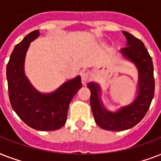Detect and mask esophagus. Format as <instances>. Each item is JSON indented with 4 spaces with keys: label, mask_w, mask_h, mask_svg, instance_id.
Listing matches in <instances>:
<instances>
[{
    "label": "esophagus",
    "mask_w": 161,
    "mask_h": 161,
    "mask_svg": "<svg viewBox=\"0 0 161 161\" xmlns=\"http://www.w3.org/2000/svg\"><path fill=\"white\" fill-rule=\"evenodd\" d=\"M81 79H82V83L83 85H85L87 82L89 80V73L88 72H86V71H83L81 73Z\"/></svg>",
    "instance_id": "34e87169"
}]
</instances>
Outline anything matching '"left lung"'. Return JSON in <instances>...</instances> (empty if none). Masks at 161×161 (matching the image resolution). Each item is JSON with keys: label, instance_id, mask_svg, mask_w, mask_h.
Instances as JSON below:
<instances>
[{"label": "left lung", "instance_id": "left-lung-1", "mask_svg": "<svg viewBox=\"0 0 161 161\" xmlns=\"http://www.w3.org/2000/svg\"><path fill=\"white\" fill-rule=\"evenodd\" d=\"M126 47L119 50L122 57L135 64L138 71L136 97L132 103L114 112L107 109L101 98L102 89L95 82L88 83L91 92L90 105L95 123L100 128L111 131H123L134 127L146 114L155 94V78L152 58L140 39L123 31Z\"/></svg>", "mask_w": 161, "mask_h": 161}]
</instances>
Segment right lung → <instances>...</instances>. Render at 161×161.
<instances>
[{
    "mask_svg": "<svg viewBox=\"0 0 161 161\" xmlns=\"http://www.w3.org/2000/svg\"><path fill=\"white\" fill-rule=\"evenodd\" d=\"M39 35V30L31 31L15 46L6 66V78L10 102L16 114L29 127L51 131L65 125L69 103L82 87V82L78 75L47 93L34 88L26 76L24 64L30 43Z\"/></svg>",
    "mask_w": 161,
    "mask_h": 161,
    "instance_id": "1",
    "label": "right lung"
}]
</instances>
